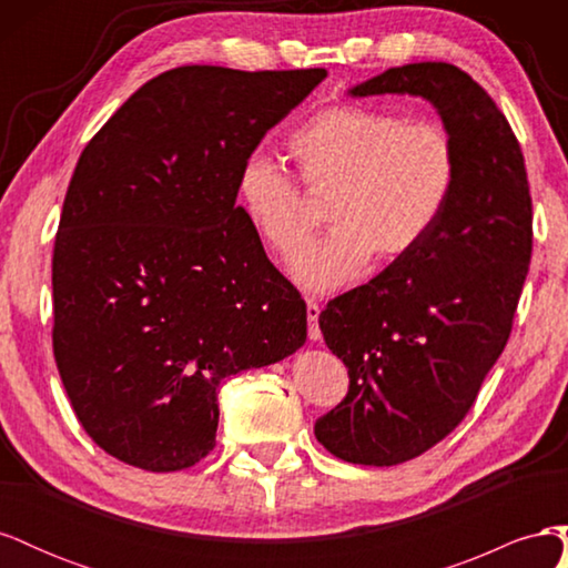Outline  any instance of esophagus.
Listing matches in <instances>:
<instances>
[{"instance_id": "esophagus-1", "label": "esophagus", "mask_w": 568, "mask_h": 568, "mask_svg": "<svg viewBox=\"0 0 568 568\" xmlns=\"http://www.w3.org/2000/svg\"><path fill=\"white\" fill-rule=\"evenodd\" d=\"M320 313H322V307H320V303H315V301H307V336H311L313 341H320L322 338V332H320Z\"/></svg>"}]
</instances>
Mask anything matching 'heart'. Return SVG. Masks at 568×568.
<instances>
[{
    "mask_svg": "<svg viewBox=\"0 0 568 568\" xmlns=\"http://www.w3.org/2000/svg\"><path fill=\"white\" fill-rule=\"evenodd\" d=\"M301 180L329 192L324 215L332 232L296 261V280L332 291L363 272L376 253L398 261L438 225L457 182V144L438 120L338 104L305 120L288 136ZM236 201L257 239L284 261L311 236L313 217L298 182L253 151L236 173Z\"/></svg>",
    "mask_w": 568,
    "mask_h": 568,
    "instance_id": "heart-1",
    "label": "heart"
}]
</instances>
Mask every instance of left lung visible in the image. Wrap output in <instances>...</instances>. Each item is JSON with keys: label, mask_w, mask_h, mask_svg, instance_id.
<instances>
[{"label": "left lung", "mask_w": 568, "mask_h": 568, "mask_svg": "<svg viewBox=\"0 0 568 568\" xmlns=\"http://www.w3.org/2000/svg\"><path fill=\"white\" fill-rule=\"evenodd\" d=\"M351 94L432 101L459 161L432 234L320 315L351 388L317 419L315 436L343 462L393 467L434 448L467 417L503 355L530 263L532 203L519 140L457 65L388 68Z\"/></svg>", "instance_id": "obj_1"}]
</instances>
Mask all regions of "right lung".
<instances>
[{"label": "right lung", "instance_id": "obj_1", "mask_svg": "<svg viewBox=\"0 0 568 568\" xmlns=\"http://www.w3.org/2000/svg\"><path fill=\"white\" fill-rule=\"evenodd\" d=\"M324 78L180 65L80 153L51 257V341L82 428L111 457L194 467L215 448L220 384L305 343V301L236 205V173Z\"/></svg>", "mask_w": 568, "mask_h": 568}]
</instances>
